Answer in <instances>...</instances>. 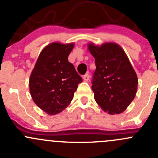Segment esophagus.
Here are the masks:
<instances>
[{"label": "esophagus", "instance_id": "obj_1", "mask_svg": "<svg viewBox=\"0 0 158 158\" xmlns=\"http://www.w3.org/2000/svg\"><path fill=\"white\" fill-rule=\"evenodd\" d=\"M89 78H90V76L88 73H86V74H85L83 76V80L85 81H88L89 80Z\"/></svg>", "mask_w": 158, "mask_h": 158}]
</instances>
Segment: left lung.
<instances>
[{"mask_svg":"<svg viewBox=\"0 0 158 158\" xmlns=\"http://www.w3.org/2000/svg\"><path fill=\"white\" fill-rule=\"evenodd\" d=\"M95 59L92 80L94 100L104 112L120 114L133 102L137 91L138 78L125 51L115 43L101 46L88 43Z\"/></svg>","mask_w":158,"mask_h":158,"instance_id":"obj_1","label":"left lung"}]
</instances>
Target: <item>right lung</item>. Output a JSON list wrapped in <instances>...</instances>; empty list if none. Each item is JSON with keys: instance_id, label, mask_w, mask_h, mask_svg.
Masks as SVG:
<instances>
[{"instance_id": "obj_1", "label": "right lung", "mask_w": 158, "mask_h": 158, "mask_svg": "<svg viewBox=\"0 0 158 158\" xmlns=\"http://www.w3.org/2000/svg\"><path fill=\"white\" fill-rule=\"evenodd\" d=\"M74 43H52L40 52L29 78L33 102L49 115H56L70 105L82 78L68 61Z\"/></svg>"}]
</instances>
